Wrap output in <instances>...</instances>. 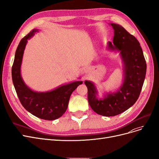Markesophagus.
I'll list each match as a JSON object with an SVG mask.
<instances>
[{
    "instance_id": "obj_1",
    "label": "esophagus",
    "mask_w": 159,
    "mask_h": 159,
    "mask_svg": "<svg viewBox=\"0 0 159 159\" xmlns=\"http://www.w3.org/2000/svg\"><path fill=\"white\" fill-rule=\"evenodd\" d=\"M87 72H88V70H87V68H85L84 69V73H87Z\"/></svg>"
}]
</instances>
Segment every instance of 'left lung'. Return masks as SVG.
Listing matches in <instances>:
<instances>
[{
  "label": "left lung",
  "instance_id": "1",
  "mask_svg": "<svg viewBox=\"0 0 159 159\" xmlns=\"http://www.w3.org/2000/svg\"><path fill=\"white\" fill-rule=\"evenodd\" d=\"M114 30L112 43L108 41L107 48L119 53L122 62V83L118 89L105 92L98 97L93 82L85 81L88 90V102L92 110L104 116H114L132 107L140 95L146 75L147 65L139 41L124 27L111 23Z\"/></svg>",
  "mask_w": 159,
  "mask_h": 159
}]
</instances>
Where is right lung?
<instances>
[{"mask_svg": "<svg viewBox=\"0 0 159 159\" xmlns=\"http://www.w3.org/2000/svg\"><path fill=\"white\" fill-rule=\"evenodd\" d=\"M39 31V29L33 30L20 42L15 53L12 78L18 97L25 110L37 118L53 120L61 117L65 113L72 92L83 81H72L45 92L33 90L25 84L21 75L24 51L27 40Z\"/></svg>", "mask_w": 159, "mask_h": 159, "instance_id": "1", "label": "right lung"}]
</instances>
